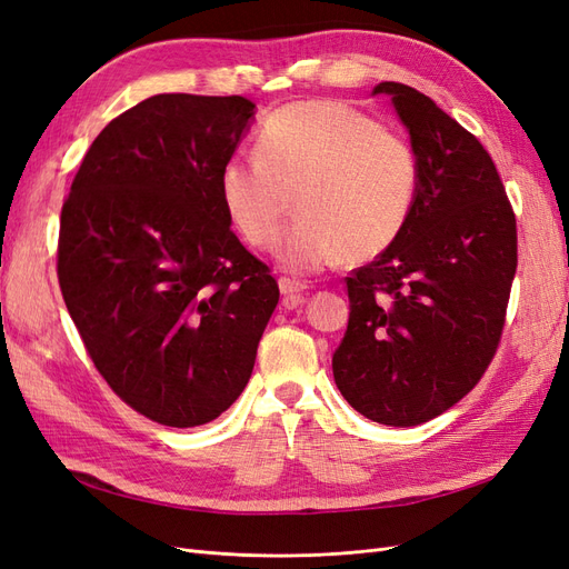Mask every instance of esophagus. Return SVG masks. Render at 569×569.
<instances>
[{
    "label": "esophagus",
    "instance_id": "esophagus-1",
    "mask_svg": "<svg viewBox=\"0 0 569 569\" xmlns=\"http://www.w3.org/2000/svg\"><path fill=\"white\" fill-rule=\"evenodd\" d=\"M278 284H280V291H282V295L287 297V301H291V303H299V297H301L303 291L308 289V284H306V282L295 280V278H280V280H278Z\"/></svg>",
    "mask_w": 569,
    "mask_h": 569
}]
</instances>
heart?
Returning <instances> with one entry per match:
<instances>
[{
    "mask_svg": "<svg viewBox=\"0 0 569 569\" xmlns=\"http://www.w3.org/2000/svg\"><path fill=\"white\" fill-rule=\"evenodd\" d=\"M418 187L420 161L406 137L332 99L266 116L256 153H234L218 176L222 211L256 249L278 242L295 194L299 218L278 247L291 272L387 251L408 226Z\"/></svg>",
    "mask_w": 569,
    "mask_h": 569,
    "instance_id": "1",
    "label": "heart"
}]
</instances>
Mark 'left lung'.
Instances as JSON below:
<instances>
[{
    "instance_id": "8db88e82",
    "label": "left lung",
    "mask_w": 569,
    "mask_h": 569,
    "mask_svg": "<svg viewBox=\"0 0 569 569\" xmlns=\"http://www.w3.org/2000/svg\"><path fill=\"white\" fill-rule=\"evenodd\" d=\"M420 161L401 237L347 278L349 327L335 382L360 416L412 427L472 391L501 341L518 230L501 176L475 134L432 99L380 82Z\"/></svg>"
}]
</instances>
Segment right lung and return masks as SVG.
Returning a JSON list of instances; mask_svg holds the SVG:
<instances>
[{
  "instance_id": "right-lung-1",
  "label": "right lung",
  "mask_w": 569,
  "mask_h": 569,
  "mask_svg": "<svg viewBox=\"0 0 569 569\" xmlns=\"http://www.w3.org/2000/svg\"><path fill=\"white\" fill-rule=\"evenodd\" d=\"M244 97L157 94L113 118L61 209L59 284L94 368L130 408L197 427L244 391L278 306L270 268L222 211Z\"/></svg>"
}]
</instances>
